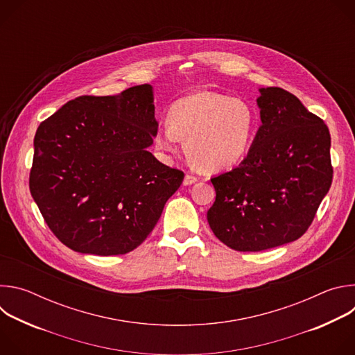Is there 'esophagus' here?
<instances>
[{
    "mask_svg": "<svg viewBox=\"0 0 355 355\" xmlns=\"http://www.w3.org/2000/svg\"><path fill=\"white\" fill-rule=\"evenodd\" d=\"M193 182H196V177L192 175V174H185V177H184V185H191V184H193Z\"/></svg>",
    "mask_w": 355,
    "mask_h": 355,
    "instance_id": "obj_1",
    "label": "esophagus"
}]
</instances>
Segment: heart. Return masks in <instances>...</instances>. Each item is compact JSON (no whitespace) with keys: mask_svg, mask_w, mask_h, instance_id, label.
Returning a JSON list of instances; mask_svg holds the SVG:
<instances>
[{"mask_svg":"<svg viewBox=\"0 0 355 355\" xmlns=\"http://www.w3.org/2000/svg\"><path fill=\"white\" fill-rule=\"evenodd\" d=\"M155 144L162 155L177 153L180 140L200 171H223L237 166L254 140L256 111L241 98L212 91L188 94L170 107Z\"/></svg>","mask_w":355,"mask_h":355,"instance_id":"heart-1","label":"heart"}]
</instances>
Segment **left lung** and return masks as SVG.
I'll list each match as a JSON object with an SVG mask.
<instances>
[{
  "instance_id": "1",
  "label": "left lung",
  "mask_w": 355,
  "mask_h": 355,
  "mask_svg": "<svg viewBox=\"0 0 355 355\" xmlns=\"http://www.w3.org/2000/svg\"><path fill=\"white\" fill-rule=\"evenodd\" d=\"M261 126L247 157L211 178L215 236L237 251H263L299 239L330 189V132L291 92L260 88Z\"/></svg>"
}]
</instances>
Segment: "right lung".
I'll return each mask as SVG.
<instances>
[{"label":"right lung","instance_id":"add662e5","mask_svg":"<svg viewBox=\"0 0 355 355\" xmlns=\"http://www.w3.org/2000/svg\"><path fill=\"white\" fill-rule=\"evenodd\" d=\"M153 99L150 84L83 95L39 125L29 188L49 229L69 248L126 254L180 188L184 173L147 150L159 128Z\"/></svg>","mask_w":355,"mask_h":355}]
</instances>
